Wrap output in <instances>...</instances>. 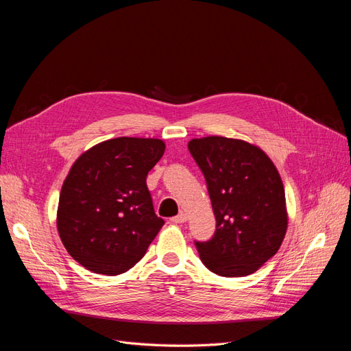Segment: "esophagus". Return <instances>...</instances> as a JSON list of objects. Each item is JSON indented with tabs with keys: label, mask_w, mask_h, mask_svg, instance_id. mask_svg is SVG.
<instances>
[{
	"label": "esophagus",
	"mask_w": 351,
	"mask_h": 351,
	"mask_svg": "<svg viewBox=\"0 0 351 351\" xmlns=\"http://www.w3.org/2000/svg\"><path fill=\"white\" fill-rule=\"evenodd\" d=\"M186 219H187V215L182 212V214H178L177 217H173L171 222L173 224H183V222H186Z\"/></svg>",
	"instance_id": "34e87169"
}]
</instances>
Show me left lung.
Segmentation results:
<instances>
[{
	"mask_svg": "<svg viewBox=\"0 0 351 351\" xmlns=\"http://www.w3.org/2000/svg\"><path fill=\"white\" fill-rule=\"evenodd\" d=\"M204 173L215 234L195 241L200 261L221 277H244L278 252L287 224L281 177L261 147L239 139L208 136L189 142Z\"/></svg>",
	"mask_w": 351,
	"mask_h": 351,
	"instance_id": "8db88e82",
	"label": "left lung"
}]
</instances>
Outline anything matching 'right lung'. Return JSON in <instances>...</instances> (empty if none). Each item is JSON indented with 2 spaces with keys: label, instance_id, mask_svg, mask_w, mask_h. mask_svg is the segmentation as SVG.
<instances>
[{
  "label": "right lung",
  "instance_id": "add662e5",
  "mask_svg": "<svg viewBox=\"0 0 351 351\" xmlns=\"http://www.w3.org/2000/svg\"><path fill=\"white\" fill-rule=\"evenodd\" d=\"M164 151L159 139L117 137L95 145L73 164L61 187L57 228L82 267L119 275L145 256L164 226L146 186Z\"/></svg>",
  "mask_w": 351,
  "mask_h": 351
}]
</instances>
